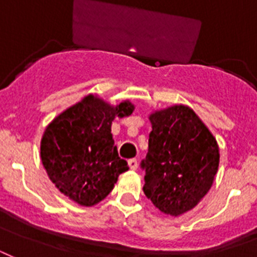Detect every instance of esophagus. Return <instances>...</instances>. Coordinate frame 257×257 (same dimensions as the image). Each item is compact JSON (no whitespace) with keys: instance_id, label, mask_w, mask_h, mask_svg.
Wrapping results in <instances>:
<instances>
[{"instance_id":"1","label":"esophagus","mask_w":257,"mask_h":257,"mask_svg":"<svg viewBox=\"0 0 257 257\" xmlns=\"http://www.w3.org/2000/svg\"><path fill=\"white\" fill-rule=\"evenodd\" d=\"M129 164V168L132 169V171H136L137 167H139V161L136 160V159H131V160L128 161Z\"/></svg>"}]
</instances>
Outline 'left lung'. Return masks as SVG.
I'll return each instance as SVG.
<instances>
[{"mask_svg": "<svg viewBox=\"0 0 257 257\" xmlns=\"http://www.w3.org/2000/svg\"><path fill=\"white\" fill-rule=\"evenodd\" d=\"M144 193L163 213L180 216L195 208L211 189L219 168L217 141L199 116L173 105L149 116Z\"/></svg>", "mask_w": 257, "mask_h": 257, "instance_id": "8db88e82", "label": "left lung"}]
</instances>
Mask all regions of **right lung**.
Listing matches in <instances>:
<instances>
[{
    "label": "right lung",
    "instance_id": "obj_1",
    "mask_svg": "<svg viewBox=\"0 0 257 257\" xmlns=\"http://www.w3.org/2000/svg\"><path fill=\"white\" fill-rule=\"evenodd\" d=\"M132 102L116 106L89 94L60 113L46 126L41 140V160L57 189L80 205L100 203L128 171L118 157L110 126L116 117L132 114Z\"/></svg>",
    "mask_w": 257,
    "mask_h": 257
}]
</instances>
